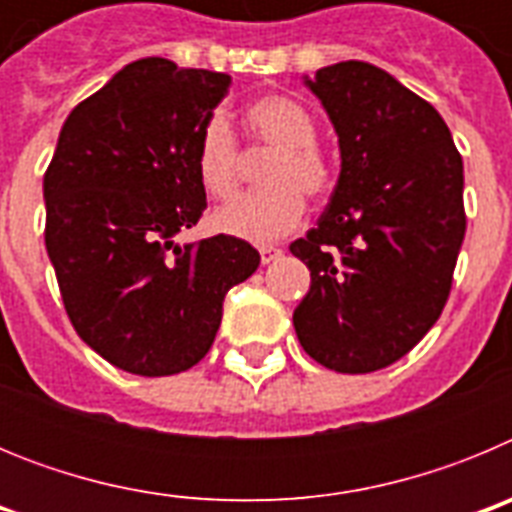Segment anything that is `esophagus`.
Wrapping results in <instances>:
<instances>
[{"mask_svg":"<svg viewBox=\"0 0 512 512\" xmlns=\"http://www.w3.org/2000/svg\"><path fill=\"white\" fill-rule=\"evenodd\" d=\"M259 253H261V264H271V261H277L279 256H282V251L274 246H261Z\"/></svg>","mask_w":512,"mask_h":512,"instance_id":"obj_1","label":"esophagus"}]
</instances>
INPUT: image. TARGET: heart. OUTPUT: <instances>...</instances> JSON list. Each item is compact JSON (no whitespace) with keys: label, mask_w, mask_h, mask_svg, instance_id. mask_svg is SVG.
I'll use <instances>...</instances> for the list:
<instances>
[{"label":"heart","mask_w":512,"mask_h":512,"mask_svg":"<svg viewBox=\"0 0 512 512\" xmlns=\"http://www.w3.org/2000/svg\"><path fill=\"white\" fill-rule=\"evenodd\" d=\"M246 128L259 146L274 148L259 174L264 189L220 207L212 225L241 241H279L305 215V194L315 197L330 187V166L315 146V117L297 99L284 94L253 99L246 107ZM194 169L212 200H230L238 192V148L220 115L202 128Z\"/></svg>","instance_id":"heart-1"}]
</instances>
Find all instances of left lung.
<instances>
[{"mask_svg":"<svg viewBox=\"0 0 512 512\" xmlns=\"http://www.w3.org/2000/svg\"><path fill=\"white\" fill-rule=\"evenodd\" d=\"M302 81L333 122L341 174L318 225L289 246L312 279L292 323L318 364L369 374L408 354L449 300L464 166L436 107L384 69L341 61Z\"/></svg>","mask_w":512,"mask_h":512,"instance_id":"obj_1","label":"left lung"}]
</instances>
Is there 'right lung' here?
<instances>
[{"mask_svg":"<svg viewBox=\"0 0 512 512\" xmlns=\"http://www.w3.org/2000/svg\"><path fill=\"white\" fill-rule=\"evenodd\" d=\"M228 89V74L140 58L58 135L45 248L76 333L122 372H187L215 341L228 289L259 269L233 235L176 243L207 207L194 153Z\"/></svg>","mask_w":512,"mask_h":512,"instance_id":"1","label":"right lung"}]
</instances>
